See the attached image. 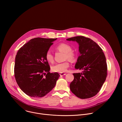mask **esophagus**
I'll return each mask as SVG.
<instances>
[{
    "mask_svg": "<svg viewBox=\"0 0 122 122\" xmlns=\"http://www.w3.org/2000/svg\"><path fill=\"white\" fill-rule=\"evenodd\" d=\"M66 74V73H60V76H64V75H65Z\"/></svg>",
    "mask_w": 122,
    "mask_h": 122,
    "instance_id": "obj_1",
    "label": "esophagus"
}]
</instances>
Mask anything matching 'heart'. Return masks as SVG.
<instances>
[{
	"instance_id": "obj_1",
	"label": "heart",
	"mask_w": 122,
	"mask_h": 122,
	"mask_svg": "<svg viewBox=\"0 0 122 122\" xmlns=\"http://www.w3.org/2000/svg\"><path fill=\"white\" fill-rule=\"evenodd\" d=\"M56 49L60 51L65 53V59H67L71 62H74L77 58V54L72 50L71 47L65 43H61L56 46ZM46 60L51 63H53L54 61V55L52 52L48 51L45 55ZM69 62L68 60L61 63H58L52 66L51 70L56 72L63 73L66 72L69 66Z\"/></svg>"
}]
</instances>
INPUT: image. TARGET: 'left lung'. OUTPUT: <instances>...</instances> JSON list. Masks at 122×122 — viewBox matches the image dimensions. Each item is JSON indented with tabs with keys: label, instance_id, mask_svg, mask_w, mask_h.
I'll use <instances>...</instances> for the list:
<instances>
[{
	"label": "left lung",
	"instance_id": "1",
	"mask_svg": "<svg viewBox=\"0 0 122 122\" xmlns=\"http://www.w3.org/2000/svg\"><path fill=\"white\" fill-rule=\"evenodd\" d=\"M79 44L80 55L75 67L81 73H73V81L69 87L71 91L81 99L89 98L100 90L107 76V64L102 49L91 39L76 36L66 39Z\"/></svg>",
	"mask_w": 122,
	"mask_h": 122
}]
</instances>
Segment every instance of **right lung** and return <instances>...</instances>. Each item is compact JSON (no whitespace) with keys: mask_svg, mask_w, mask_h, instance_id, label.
<instances>
[{"mask_svg":"<svg viewBox=\"0 0 122 122\" xmlns=\"http://www.w3.org/2000/svg\"><path fill=\"white\" fill-rule=\"evenodd\" d=\"M57 39L36 38L30 40L17 53L14 77L20 89L27 95L41 97L53 89L60 77L57 72L50 73L45 55Z\"/></svg>","mask_w":122,"mask_h":122,"instance_id":"1","label":"right lung"}]
</instances>
